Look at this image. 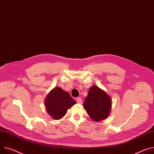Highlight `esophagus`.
I'll return each mask as SVG.
<instances>
[{"mask_svg":"<svg viewBox=\"0 0 154 154\" xmlns=\"http://www.w3.org/2000/svg\"><path fill=\"white\" fill-rule=\"evenodd\" d=\"M76 101H77V103H79V104L82 103V98H80V97L77 98Z\"/></svg>","mask_w":154,"mask_h":154,"instance_id":"obj_1","label":"esophagus"}]
</instances>
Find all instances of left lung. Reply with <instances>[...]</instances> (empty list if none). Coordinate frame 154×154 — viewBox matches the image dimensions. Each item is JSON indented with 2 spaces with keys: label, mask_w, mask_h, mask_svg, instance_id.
Wrapping results in <instances>:
<instances>
[{
  "label": "left lung",
  "mask_w": 154,
  "mask_h": 154,
  "mask_svg": "<svg viewBox=\"0 0 154 154\" xmlns=\"http://www.w3.org/2000/svg\"><path fill=\"white\" fill-rule=\"evenodd\" d=\"M84 107L92 119L100 121L108 117L111 108V100L105 91L93 85L85 99Z\"/></svg>",
  "instance_id": "1"
}]
</instances>
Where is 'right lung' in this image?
<instances>
[{"instance_id":"add662e5","label":"right lung","mask_w":154,"mask_h":154,"mask_svg":"<svg viewBox=\"0 0 154 154\" xmlns=\"http://www.w3.org/2000/svg\"><path fill=\"white\" fill-rule=\"evenodd\" d=\"M45 102L48 114L56 120L63 118L67 109L76 103L68 92L59 87L51 90Z\"/></svg>"}]
</instances>
